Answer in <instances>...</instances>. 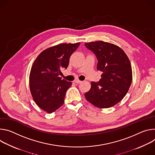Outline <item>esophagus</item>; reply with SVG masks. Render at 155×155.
I'll return each mask as SVG.
<instances>
[{
  "label": "esophagus",
  "instance_id": "esophagus-1",
  "mask_svg": "<svg viewBox=\"0 0 155 155\" xmlns=\"http://www.w3.org/2000/svg\"><path fill=\"white\" fill-rule=\"evenodd\" d=\"M75 83H76V84H80V83H81L82 82V81H79V80H78V79H76V80H74V81Z\"/></svg>",
  "mask_w": 155,
  "mask_h": 155
}]
</instances>
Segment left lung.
Instances as JSON below:
<instances>
[{
	"label": "left lung",
	"mask_w": 155,
	"mask_h": 155,
	"mask_svg": "<svg viewBox=\"0 0 155 155\" xmlns=\"http://www.w3.org/2000/svg\"><path fill=\"white\" fill-rule=\"evenodd\" d=\"M85 45L95 55L97 70L102 72L98 82H91V88L85 97L98 108L111 107L125 97L130 86L132 72L130 61L124 51L114 44L96 41Z\"/></svg>",
	"instance_id": "obj_1"
}]
</instances>
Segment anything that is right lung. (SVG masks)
<instances>
[{"label":"right lung","mask_w":155,"mask_h":155,"mask_svg":"<svg viewBox=\"0 0 155 155\" xmlns=\"http://www.w3.org/2000/svg\"><path fill=\"white\" fill-rule=\"evenodd\" d=\"M80 43L61 44L42 51L33 63L29 74V88L37 105L51 113L64 104L72 83L61 79V70L66 69L71 54Z\"/></svg>","instance_id":"1"}]
</instances>
